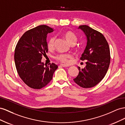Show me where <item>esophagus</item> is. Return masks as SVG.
<instances>
[{"mask_svg": "<svg viewBox=\"0 0 125 125\" xmlns=\"http://www.w3.org/2000/svg\"><path fill=\"white\" fill-rule=\"evenodd\" d=\"M60 66H62V67H69L70 65H66V64H60Z\"/></svg>", "mask_w": 125, "mask_h": 125, "instance_id": "obj_1", "label": "esophagus"}]
</instances>
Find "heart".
<instances>
[{
  "instance_id": "heart-1",
  "label": "heart",
  "mask_w": 125,
  "mask_h": 125,
  "mask_svg": "<svg viewBox=\"0 0 125 125\" xmlns=\"http://www.w3.org/2000/svg\"><path fill=\"white\" fill-rule=\"evenodd\" d=\"M63 36L66 41L71 45H74L77 41V35L71 31H65V32H64ZM54 40L55 39L54 37L50 38L48 40L47 42V47L49 50H52L54 47ZM72 55L69 54H60L55 56V59L61 62L67 63L69 62V59L72 58Z\"/></svg>"
}]
</instances>
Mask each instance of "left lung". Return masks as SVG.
<instances>
[{
	"mask_svg": "<svg viewBox=\"0 0 125 125\" xmlns=\"http://www.w3.org/2000/svg\"><path fill=\"white\" fill-rule=\"evenodd\" d=\"M78 29L82 30L87 38V44L80 59L86 61L84 69L78 66L79 73L73 79L75 83L83 88L95 86L103 80L109 68L110 61L108 42L101 32L86 25Z\"/></svg>",
	"mask_w": 125,
	"mask_h": 125,
	"instance_id": "1",
	"label": "left lung"
}]
</instances>
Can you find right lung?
Returning <instances> with one entry per match:
<instances>
[{
  "mask_svg": "<svg viewBox=\"0 0 125 125\" xmlns=\"http://www.w3.org/2000/svg\"><path fill=\"white\" fill-rule=\"evenodd\" d=\"M53 29L41 25L26 31L18 42L15 50V65L21 79L28 86L41 89L45 86L53 77L58 65L41 62L48 51L47 37Z\"/></svg>",
  "mask_w": 125,
  "mask_h": 125,
  "instance_id": "obj_1",
  "label": "right lung"
}]
</instances>
